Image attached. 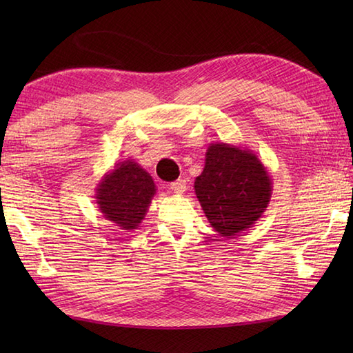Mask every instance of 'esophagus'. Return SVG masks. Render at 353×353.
Listing matches in <instances>:
<instances>
[{
  "instance_id": "obj_1",
  "label": "esophagus",
  "mask_w": 353,
  "mask_h": 353,
  "mask_svg": "<svg viewBox=\"0 0 353 353\" xmlns=\"http://www.w3.org/2000/svg\"><path fill=\"white\" fill-rule=\"evenodd\" d=\"M170 190L174 194H179V196H181V194H183L186 191V182L182 181V179H179V181L170 183Z\"/></svg>"
}]
</instances>
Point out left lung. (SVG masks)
<instances>
[{
  "instance_id": "8db88e82",
  "label": "left lung",
  "mask_w": 353,
  "mask_h": 353,
  "mask_svg": "<svg viewBox=\"0 0 353 353\" xmlns=\"http://www.w3.org/2000/svg\"><path fill=\"white\" fill-rule=\"evenodd\" d=\"M194 190L211 228L232 238L256 223L272 199L273 182L252 150L228 142L209 144Z\"/></svg>"
}]
</instances>
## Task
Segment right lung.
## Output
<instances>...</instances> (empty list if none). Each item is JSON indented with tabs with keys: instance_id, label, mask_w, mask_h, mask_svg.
Returning a JSON list of instances; mask_svg holds the SVG:
<instances>
[{
	"instance_id": "1",
	"label": "right lung",
	"mask_w": 353,
	"mask_h": 353,
	"mask_svg": "<svg viewBox=\"0 0 353 353\" xmlns=\"http://www.w3.org/2000/svg\"><path fill=\"white\" fill-rule=\"evenodd\" d=\"M156 194L153 177L132 159L115 163L95 188V203L106 220L119 229H138Z\"/></svg>"
}]
</instances>
